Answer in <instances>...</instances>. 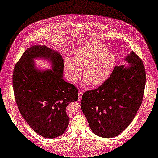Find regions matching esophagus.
Here are the masks:
<instances>
[{"label":"esophagus","instance_id":"1","mask_svg":"<svg viewBox=\"0 0 158 158\" xmlns=\"http://www.w3.org/2000/svg\"><path fill=\"white\" fill-rule=\"evenodd\" d=\"M78 94H79V96H79V100L81 101V99H82V91H79Z\"/></svg>","mask_w":158,"mask_h":158}]
</instances>
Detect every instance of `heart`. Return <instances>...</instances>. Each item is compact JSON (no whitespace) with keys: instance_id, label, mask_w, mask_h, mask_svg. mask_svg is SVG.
<instances>
[{"instance_id":"heart-1","label":"heart","mask_w":158,"mask_h":158,"mask_svg":"<svg viewBox=\"0 0 158 158\" xmlns=\"http://www.w3.org/2000/svg\"><path fill=\"white\" fill-rule=\"evenodd\" d=\"M98 41L85 43L74 52L73 61L67 58L64 63V70L69 81L76 82L81 76L84 68L83 86L91 84L98 85L108 79L115 64L112 52Z\"/></svg>"}]
</instances>
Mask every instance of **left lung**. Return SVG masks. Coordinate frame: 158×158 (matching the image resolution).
<instances>
[{
    "label": "left lung",
    "mask_w": 158,
    "mask_h": 158,
    "mask_svg": "<svg viewBox=\"0 0 158 158\" xmlns=\"http://www.w3.org/2000/svg\"><path fill=\"white\" fill-rule=\"evenodd\" d=\"M115 66L109 78L96 89L83 94L81 109L94 134L113 138L134 120L144 93L146 74L142 60L134 52Z\"/></svg>",
    "instance_id": "left-lung-1"
}]
</instances>
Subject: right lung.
Masks as SVG:
<instances>
[{"label": "right lung", "instance_id": "1", "mask_svg": "<svg viewBox=\"0 0 158 158\" xmlns=\"http://www.w3.org/2000/svg\"><path fill=\"white\" fill-rule=\"evenodd\" d=\"M48 59L52 70L38 71L33 60ZM64 60L61 55L45 46H34L25 50L14 69V97L22 117L36 134L54 138L64 134L70 118L68 105L78 99V89L62 79Z\"/></svg>", "mask_w": 158, "mask_h": 158}]
</instances>
